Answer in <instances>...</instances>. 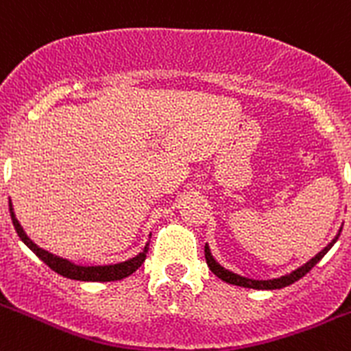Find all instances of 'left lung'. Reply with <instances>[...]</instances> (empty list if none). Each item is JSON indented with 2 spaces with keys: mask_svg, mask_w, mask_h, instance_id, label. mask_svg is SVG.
Segmentation results:
<instances>
[{
  "mask_svg": "<svg viewBox=\"0 0 351 351\" xmlns=\"http://www.w3.org/2000/svg\"><path fill=\"white\" fill-rule=\"evenodd\" d=\"M343 228V227H341ZM341 228H339L338 235L332 239V241L329 242V244L324 247L322 251H320L319 254H315V256L312 258L310 261H306V263L303 265V267L296 268V270H293L291 274L287 275H282V277H279V279H268V280H254V279H247V277H242V275L239 274H234V271L227 270V268L221 267L218 261L213 258L211 251H209V245L206 244L204 245V256H206V263H208L209 270L213 271V274L218 277V279L225 280V282L228 284H234V286H241V287H250V289H282V287L286 286H291V284H294L296 280H300L301 277H304V275L308 274L310 270H312L313 267H315L317 263H319L320 260H322L324 256H326L327 251L332 247L334 244H336V241H338L339 234H341Z\"/></svg>",
  "mask_w": 351,
  "mask_h": 351,
  "instance_id": "8db88e82",
  "label": "left lung"
}]
</instances>
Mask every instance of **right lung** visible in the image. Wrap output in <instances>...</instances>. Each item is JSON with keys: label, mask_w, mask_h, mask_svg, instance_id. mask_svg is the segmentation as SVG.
Returning <instances> with one entry per match:
<instances>
[{"label": "right lung", "mask_w": 351, "mask_h": 351, "mask_svg": "<svg viewBox=\"0 0 351 351\" xmlns=\"http://www.w3.org/2000/svg\"><path fill=\"white\" fill-rule=\"evenodd\" d=\"M8 204H10V216H12L13 227H15V230H17L21 241L27 245L29 250H31L39 260L45 261L51 270L60 274L62 277H67V279H72V280H84V282H110V280H121L124 279V277H128V275H131L133 271L138 270V268L142 267L143 261H145L147 251H149V242L145 244L142 253H138L136 256L130 258V260L126 261H121V263L95 265V267H83V265L72 263V261L57 256V254L48 253L47 250H43V247H39L38 244H34V242L27 237V234L24 232L22 225L19 223L17 216H15V213H13L12 201H10Z\"/></svg>", "instance_id": "obj_1"}]
</instances>
